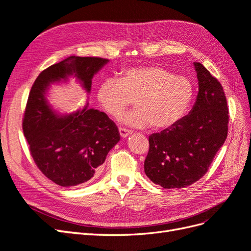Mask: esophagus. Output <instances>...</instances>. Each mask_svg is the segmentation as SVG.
I'll return each instance as SVG.
<instances>
[{
	"label": "esophagus",
	"instance_id": "1",
	"mask_svg": "<svg viewBox=\"0 0 251 251\" xmlns=\"http://www.w3.org/2000/svg\"><path fill=\"white\" fill-rule=\"evenodd\" d=\"M119 133H120V136L121 137H127L128 135H130L132 132L130 130H127V128H125V127H119Z\"/></svg>",
	"mask_w": 251,
	"mask_h": 251
}]
</instances>
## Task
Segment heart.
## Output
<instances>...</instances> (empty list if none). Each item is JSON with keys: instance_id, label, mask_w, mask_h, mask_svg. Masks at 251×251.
<instances>
[{"instance_id": "1", "label": "heart", "mask_w": 251, "mask_h": 251, "mask_svg": "<svg viewBox=\"0 0 251 251\" xmlns=\"http://www.w3.org/2000/svg\"><path fill=\"white\" fill-rule=\"evenodd\" d=\"M194 95L191 80L176 76L159 66L132 68L119 80L109 78L100 83L97 98L105 113L118 118L133 103L124 123L135 127L151 125L155 130L174 126L184 116Z\"/></svg>"}]
</instances>
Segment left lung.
Wrapping results in <instances>:
<instances>
[{"label":"left lung","instance_id":"left-lung-1","mask_svg":"<svg viewBox=\"0 0 251 251\" xmlns=\"http://www.w3.org/2000/svg\"><path fill=\"white\" fill-rule=\"evenodd\" d=\"M199 93L188 115L149 137L144 173L164 188H182L201 179L228 132V108L223 87L200 63H195Z\"/></svg>","mask_w":251,"mask_h":251}]
</instances>
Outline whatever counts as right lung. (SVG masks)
<instances>
[{"instance_id": "1", "label": "right lung", "mask_w": 251, "mask_h": 251, "mask_svg": "<svg viewBox=\"0 0 251 251\" xmlns=\"http://www.w3.org/2000/svg\"><path fill=\"white\" fill-rule=\"evenodd\" d=\"M108 62L102 57L71 55L42 71L30 90L23 132L37 169L57 185L88 182L119 141L120 134L104 112L85 107L69 116L58 115L48 104L45 92L51 82L72 74L90 92L94 74Z\"/></svg>"}]
</instances>
